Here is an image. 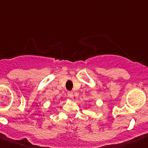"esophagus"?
Wrapping results in <instances>:
<instances>
[{
    "label": "esophagus",
    "mask_w": 148,
    "mask_h": 148,
    "mask_svg": "<svg viewBox=\"0 0 148 148\" xmlns=\"http://www.w3.org/2000/svg\"><path fill=\"white\" fill-rule=\"evenodd\" d=\"M68 96H69L70 98H73L74 97V94L72 92H68Z\"/></svg>",
    "instance_id": "34e87169"
}]
</instances>
